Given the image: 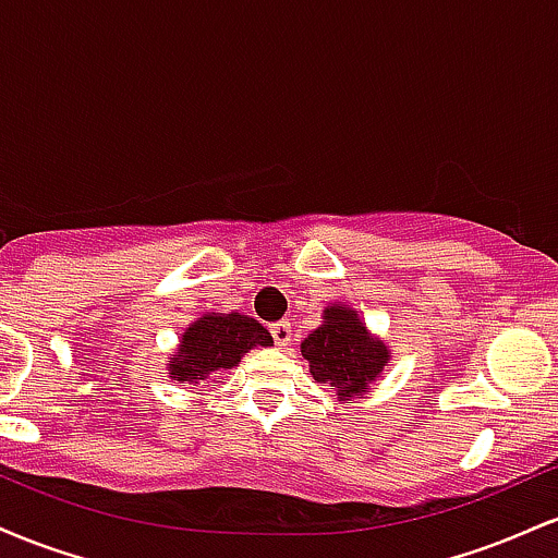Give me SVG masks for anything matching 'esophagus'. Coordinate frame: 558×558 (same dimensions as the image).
<instances>
[{"label": "esophagus", "instance_id": "34e87169", "mask_svg": "<svg viewBox=\"0 0 558 558\" xmlns=\"http://www.w3.org/2000/svg\"><path fill=\"white\" fill-rule=\"evenodd\" d=\"M270 332H272V338H275V343L280 345V349H286L288 343H291V323H288V319H280V323H275L272 328H270Z\"/></svg>", "mask_w": 558, "mask_h": 558}]
</instances>
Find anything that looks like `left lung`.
<instances>
[{
	"instance_id": "obj_1",
	"label": "left lung",
	"mask_w": 558,
	"mask_h": 558,
	"mask_svg": "<svg viewBox=\"0 0 558 558\" xmlns=\"http://www.w3.org/2000/svg\"><path fill=\"white\" fill-rule=\"evenodd\" d=\"M301 356L310 362V375L330 386L338 401L354 403L386 375L390 349L367 330L356 310L336 301L323 310V325L301 341Z\"/></svg>"
}]
</instances>
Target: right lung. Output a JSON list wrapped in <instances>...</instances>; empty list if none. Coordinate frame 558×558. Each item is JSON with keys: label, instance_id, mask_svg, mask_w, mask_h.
<instances>
[{"label": "right lung", "instance_id": "add662e5", "mask_svg": "<svg viewBox=\"0 0 558 558\" xmlns=\"http://www.w3.org/2000/svg\"><path fill=\"white\" fill-rule=\"evenodd\" d=\"M257 345H272V336L259 319L241 312H207L185 328L170 354V380L198 386L213 375L239 367Z\"/></svg>", "mask_w": 558, "mask_h": 558}]
</instances>
